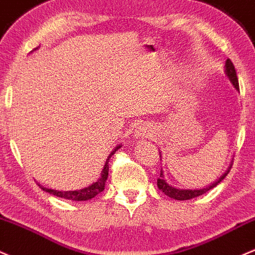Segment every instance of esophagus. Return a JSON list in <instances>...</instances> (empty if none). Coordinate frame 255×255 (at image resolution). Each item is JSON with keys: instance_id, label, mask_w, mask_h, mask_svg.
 <instances>
[{"instance_id": "34e87169", "label": "esophagus", "mask_w": 255, "mask_h": 255, "mask_svg": "<svg viewBox=\"0 0 255 255\" xmlns=\"http://www.w3.org/2000/svg\"><path fill=\"white\" fill-rule=\"evenodd\" d=\"M153 135V127L147 123H139L135 128V136L136 137H150Z\"/></svg>"}]
</instances>
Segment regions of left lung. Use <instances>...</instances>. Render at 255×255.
Returning <instances> with one entry per match:
<instances>
[{"label":"left lung","mask_w":255,"mask_h":255,"mask_svg":"<svg viewBox=\"0 0 255 255\" xmlns=\"http://www.w3.org/2000/svg\"><path fill=\"white\" fill-rule=\"evenodd\" d=\"M225 73H227L228 78L230 79V82L233 83L234 87L239 90L240 89L239 79H237L235 66H234L233 62H231L230 59H228L227 62H225ZM230 168H231V166L228 168V171H225L223 176H220L216 182H213L212 184H210L208 187L202 188V189H194V190L193 189H177V188L172 187V185L167 184L164 178V173H162V171H161V172H160V177L158 178V188L165 194V195L171 197V199L181 200V201H184V200H190V199H194V197L202 195V194L207 193V191L212 189V188L217 187V185H218L219 183L222 182L225 177H227V174L229 173V171H230Z\"/></svg>","instance_id":"obj_1"}]
</instances>
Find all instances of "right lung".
<instances>
[{
    "label": "right lung",
    "instance_id": "obj_1",
    "mask_svg": "<svg viewBox=\"0 0 255 255\" xmlns=\"http://www.w3.org/2000/svg\"><path fill=\"white\" fill-rule=\"evenodd\" d=\"M36 49H38V48H36ZM120 147H122V144L117 145V147L112 150V153H111L110 156H108L107 161H106L104 170H102V172H101V177H100V178L97 179L95 183H93V184L89 185V187L83 188V189H79V190H68V191H61V190L59 191V190H54V189H48V188L41 187V185H39V187H41V189L47 191V193L53 194V195H55L58 197H62V199L72 200V201H87V200L93 199V197H95L97 194H100L101 191L105 190L106 181H107V178H108V168H110L108 162H110L111 156H112Z\"/></svg>",
    "mask_w": 255,
    "mask_h": 255
}]
</instances>
